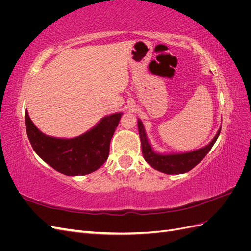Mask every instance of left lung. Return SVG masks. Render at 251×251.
I'll list each match as a JSON object with an SVG mask.
<instances>
[{
	"label": "left lung",
	"mask_w": 251,
	"mask_h": 251,
	"mask_svg": "<svg viewBox=\"0 0 251 251\" xmlns=\"http://www.w3.org/2000/svg\"><path fill=\"white\" fill-rule=\"evenodd\" d=\"M138 131L141 141V150L143 158L151 168L162 172L164 174H183L194 169L195 166L203 160V158L208 154L212 146L217 141L221 127L219 128L218 133L207 146L201 149H198L192 151H186V153H170V154H160L157 153L151 148V143L149 142L148 136L144 130L142 121L138 119Z\"/></svg>",
	"instance_id": "obj_1"
}]
</instances>
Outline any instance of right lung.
<instances>
[{
	"label": "right lung",
	"mask_w": 251,
	"mask_h": 251,
	"mask_svg": "<svg viewBox=\"0 0 251 251\" xmlns=\"http://www.w3.org/2000/svg\"><path fill=\"white\" fill-rule=\"evenodd\" d=\"M123 113L102 117L91 130L74 138H57L42 133L25 114L26 131L35 153L57 172L82 176L98 170L109 157L110 142Z\"/></svg>",
	"instance_id": "add662e5"
}]
</instances>
